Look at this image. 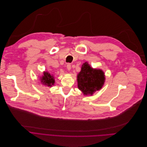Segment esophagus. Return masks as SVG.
I'll list each match as a JSON object with an SVG mask.
<instances>
[{
  "mask_svg": "<svg viewBox=\"0 0 147 147\" xmlns=\"http://www.w3.org/2000/svg\"><path fill=\"white\" fill-rule=\"evenodd\" d=\"M67 69L68 71H70V70L71 69V65L70 64H67Z\"/></svg>",
  "mask_w": 147,
  "mask_h": 147,
  "instance_id": "obj_1",
  "label": "esophagus"
}]
</instances>
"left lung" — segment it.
<instances>
[{"mask_svg":"<svg viewBox=\"0 0 147 147\" xmlns=\"http://www.w3.org/2000/svg\"><path fill=\"white\" fill-rule=\"evenodd\" d=\"M105 81V75L100 69L93 68L88 62L81 66L77 75L78 88L84 96H92L100 90Z\"/></svg>","mask_w":147,"mask_h":147,"instance_id":"obj_1","label":"left lung"}]
</instances>
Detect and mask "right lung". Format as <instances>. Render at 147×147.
Returning <instances> with one entry per match:
<instances>
[{
    "label": "right lung",
    "instance_id": "right-lung-1",
    "mask_svg": "<svg viewBox=\"0 0 147 147\" xmlns=\"http://www.w3.org/2000/svg\"><path fill=\"white\" fill-rule=\"evenodd\" d=\"M39 80L43 85L49 87H51L55 83L54 75L48 71H44L43 72V75L40 76Z\"/></svg>",
    "mask_w": 147,
    "mask_h": 147
}]
</instances>
